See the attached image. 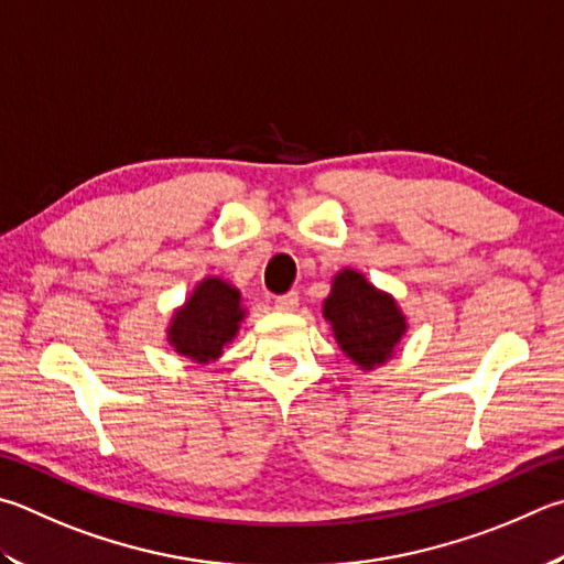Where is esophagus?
<instances>
[{"mask_svg": "<svg viewBox=\"0 0 564 564\" xmlns=\"http://www.w3.org/2000/svg\"><path fill=\"white\" fill-rule=\"evenodd\" d=\"M295 308H299V293H285V295H279L275 299V311L281 313H293Z\"/></svg>", "mask_w": 564, "mask_h": 564, "instance_id": "obj_1", "label": "esophagus"}]
</instances>
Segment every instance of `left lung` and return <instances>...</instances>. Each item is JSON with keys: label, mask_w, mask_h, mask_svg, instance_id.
I'll return each mask as SVG.
<instances>
[{"label": "left lung", "mask_w": 564, "mask_h": 564, "mask_svg": "<svg viewBox=\"0 0 564 564\" xmlns=\"http://www.w3.org/2000/svg\"><path fill=\"white\" fill-rule=\"evenodd\" d=\"M323 317L330 323L343 355L362 372H375L397 355L409 330V321L392 293L367 279L357 269H340L323 301Z\"/></svg>", "instance_id": "obj_1"}]
</instances>
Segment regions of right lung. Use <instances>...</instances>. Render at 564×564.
<instances>
[{
	"label": "right lung",
	"instance_id": "right-lung-1",
	"mask_svg": "<svg viewBox=\"0 0 564 564\" xmlns=\"http://www.w3.org/2000/svg\"><path fill=\"white\" fill-rule=\"evenodd\" d=\"M247 308L241 291L221 275H204L182 305L172 311L165 335L167 345L194 365L217 362L224 347L239 335Z\"/></svg>",
	"mask_w": 564,
	"mask_h": 564
}]
</instances>
